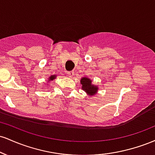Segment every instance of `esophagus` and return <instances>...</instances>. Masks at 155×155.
Segmentation results:
<instances>
[{"label":"esophagus","instance_id":"obj_1","mask_svg":"<svg viewBox=\"0 0 155 155\" xmlns=\"http://www.w3.org/2000/svg\"><path fill=\"white\" fill-rule=\"evenodd\" d=\"M67 74L69 77H72V76L74 75V71H68Z\"/></svg>","mask_w":155,"mask_h":155}]
</instances>
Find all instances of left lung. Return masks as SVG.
I'll use <instances>...</instances> for the list:
<instances>
[{
	"mask_svg": "<svg viewBox=\"0 0 155 155\" xmlns=\"http://www.w3.org/2000/svg\"><path fill=\"white\" fill-rule=\"evenodd\" d=\"M81 84V88L84 91H85L89 95H94L97 93V87L92 84V81L87 77H83L80 80Z\"/></svg>",
	"mask_w": 155,
	"mask_h": 155,
	"instance_id": "1",
	"label": "left lung"
}]
</instances>
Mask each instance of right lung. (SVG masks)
Returning a JSON list of instances; mask_svg holds the SVG:
<instances>
[{"instance_id": "1", "label": "right lung", "mask_w": 155, "mask_h": 155, "mask_svg": "<svg viewBox=\"0 0 155 155\" xmlns=\"http://www.w3.org/2000/svg\"><path fill=\"white\" fill-rule=\"evenodd\" d=\"M55 77H56V76H55V75H52V76H51L49 78V79H48V81H52V80H54V79H55Z\"/></svg>"}]
</instances>
